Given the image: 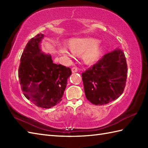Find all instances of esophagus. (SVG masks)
Listing matches in <instances>:
<instances>
[{"label": "esophagus", "instance_id": "34e87169", "mask_svg": "<svg viewBox=\"0 0 148 148\" xmlns=\"http://www.w3.org/2000/svg\"><path fill=\"white\" fill-rule=\"evenodd\" d=\"M71 70H72V72H77V71H78V69H77V67H72V69H71Z\"/></svg>", "mask_w": 148, "mask_h": 148}]
</instances>
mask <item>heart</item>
<instances>
[{
  "instance_id": "heart-1",
  "label": "heart",
  "mask_w": 148,
  "mask_h": 148,
  "mask_svg": "<svg viewBox=\"0 0 148 148\" xmlns=\"http://www.w3.org/2000/svg\"><path fill=\"white\" fill-rule=\"evenodd\" d=\"M69 47L63 45L60 47V51L63 55L72 57L74 53H83V60L86 64L97 61L102 52V46L98 40L93 38H77L69 40Z\"/></svg>"
}]
</instances>
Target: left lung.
I'll use <instances>...</instances> for the list:
<instances>
[{
    "instance_id": "left-lung-1",
    "label": "left lung",
    "mask_w": 148,
    "mask_h": 148,
    "mask_svg": "<svg viewBox=\"0 0 148 148\" xmlns=\"http://www.w3.org/2000/svg\"><path fill=\"white\" fill-rule=\"evenodd\" d=\"M128 69L123 50L107 53L82 73L86 99L95 105H104L117 99L126 85Z\"/></svg>"
}]
</instances>
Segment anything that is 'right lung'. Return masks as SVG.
Returning a JSON list of instances; mask_svg holds the SVG:
<instances>
[{
  "label": "right lung",
  "mask_w": 148,
  "mask_h": 148,
  "mask_svg": "<svg viewBox=\"0 0 148 148\" xmlns=\"http://www.w3.org/2000/svg\"><path fill=\"white\" fill-rule=\"evenodd\" d=\"M43 37L39 34L27 44L20 58L18 77L26 98L37 107L48 109L61 102L72 71L54 64L51 55L41 52Z\"/></svg>",
  "instance_id": "obj_1"
}]
</instances>
